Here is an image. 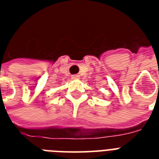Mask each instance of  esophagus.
I'll list each match as a JSON object with an SVG mask.
<instances>
[{
  "mask_svg": "<svg viewBox=\"0 0 159 159\" xmlns=\"http://www.w3.org/2000/svg\"><path fill=\"white\" fill-rule=\"evenodd\" d=\"M80 76L79 75H72V79L76 80V79H79Z\"/></svg>",
  "mask_w": 159,
  "mask_h": 159,
  "instance_id": "1",
  "label": "esophagus"
}]
</instances>
